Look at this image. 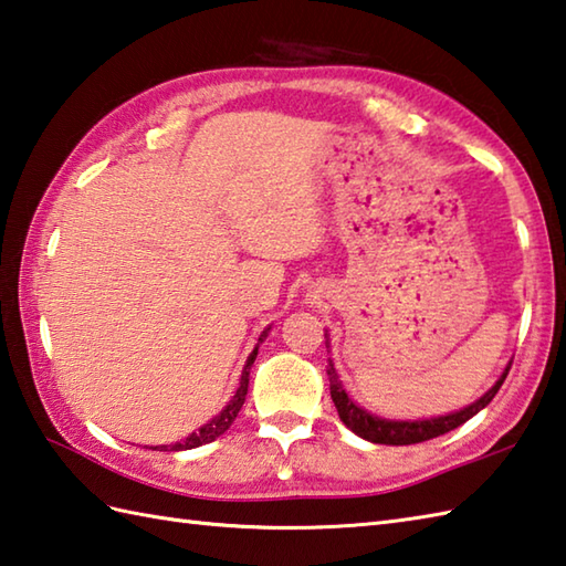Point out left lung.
Instances as JSON below:
<instances>
[{"mask_svg":"<svg viewBox=\"0 0 566 566\" xmlns=\"http://www.w3.org/2000/svg\"><path fill=\"white\" fill-rule=\"evenodd\" d=\"M509 369L503 371V377L482 396V399L474 401L472 406H467L464 411L430 418V420H413V423L411 420H387V418H377V416L367 413L365 408H359L350 399H347V394L343 389V384L338 381V375H335V367L331 359H328L326 371L331 379V399H333L335 408H338L340 420L355 432V436L365 438L369 442H379V444H416V442H426V440H432L438 436H444V432L460 428L462 423H467L469 418L482 411V408L489 406V401L499 394L503 379H506V375H509Z\"/></svg>","mask_w":566,"mask_h":566,"instance_id":"left-lung-1","label":"left lung"}]
</instances>
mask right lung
<instances>
[{
    "label": "right lung",
    "mask_w": 566,
    "mask_h": 566,
    "mask_svg": "<svg viewBox=\"0 0 566 566\" xmlns=\"http://www.w3.org/2000/svg\"><path fill=\"white\" fill-rule=\"evenodd\" d=\"M268 333V331H264ZM262 333V335H264ZM262 335H260V340H262ZM255 357H258V347L255 350L250 353V357H248V363H245V369H243V377H240V387H238V391H235V396L231 399V403H228L223 411L216 416L213 420H209L207 426L203 428H199L197 432H191V436L185 440V442H177V444H170V450H191V448H199V444H207V442H211V440H216L219 436H223V432L231 428V423L235 420V416H238V411L240 408H243V403H245V394H248V381H250V367H252V363H255ZM160 450H167V444H163Z\"/></svg>",
    "instance_id": "right-lung-1"
}]
</instances>
